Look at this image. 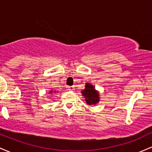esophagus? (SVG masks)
Here are the masks:
<instances>
[{
	"mask_svg": "<svg viewBox=\"0 0 152 152\" xmlns=\"http://www.w3.org/2000/svg\"><path fill=\"white\" fill-rule=\"evenodd\" d=\"M68 90L71 91H74V86H69V87H68Z\"/></svg>",
	"mask_w": 152,
	"mask_h": 152,
	"instance_id": "esophagus-1",
	"label": "esophagus"
}]
</instances>
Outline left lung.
Segmentation results:
<instances>
[{"mask_svg": "<svg viewBox=\"0 0 152 152\" xmlns=\"http://www.w3.org/2000/svg\"><path fill=\"white\" fill-rule=\"evenodd\" d=\"M82 95L85 97V101L88 105H96L99 102V94L93 85L86 83L85 89L81 91Z\"/></svg>", "mask_w": 152, "mask_h": 152, "instance_id": "1", "label": "left lung"}]
</instances>
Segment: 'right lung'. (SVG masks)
<instances>
[{
  "label": "right lung",
  "mask_w": 152,
  "mask_h": 152,
  "mask_svg": "<svg viewBox=\"0 0 152 152\" xmlns=\"http://www.w3.org/2000/svg\"><path fill=\"white\" fill-rule=\"evenodd\" d=\"M49 93H50V94H51V93H53V91H50ZM53 93H56V91H53Z\"/></svg>",
  "instance_id": "right-lung-1"
}]
</instances>
